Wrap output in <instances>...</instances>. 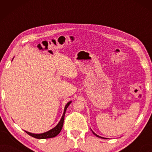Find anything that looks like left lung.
<instances>
[{
  "mask_svg": "<svg viewBox=\"0 0 152 152\" xmlns=\"http://www.w3.org/2000/svg\"><path fill=\"white\" fill-rule=\"evenodd\" d=\"M93 134H94L95 135V136H96L97 137H99V138H102V137H100V136H97V135L96 134H95V133H94V132H93Z\"/></svg>",
  "mask_w": 152,
  "mask_h": 152,
  "instance_id": "8db88e82",
  "label": "left lung"
}]
</instances>
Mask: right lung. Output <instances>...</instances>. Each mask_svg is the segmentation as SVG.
Wrapping results in <instances>:
<instances>
[{
	"label": "right lung",
	"instance_id": "1",
	"mask_svg": "<svg viewBox=\"0 0 152 152\" xmlns=\"http://www.w3.org/2000/svg\"><path fill=\"white\" fill-rule=\"evenodd\" d=\"M70 103H71V102H68L67 104H66V107H65V109H64V111L63 115H62L61 120H60V122H59V123H58L57 125L55 127H54L53 129H52L51 130H50V131H48V132H45V133H43V134H32V133L28 132H26V131H25V132H26L28 135H30V136L34 137V138H38V139L50 138H54V137H55L56 136H57V135L60 133V132H61V129H62V126H63L64 121V116H65L66 111V109H67L68 107V106H69V104H70Z\"/></svg>",
	"mask_w": 152,
	"mask_h": 152
}]
</instances>
